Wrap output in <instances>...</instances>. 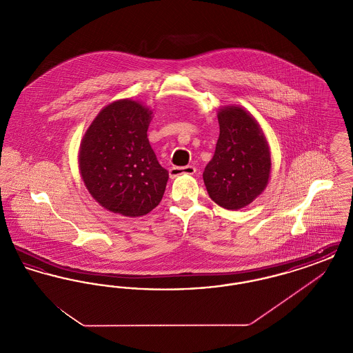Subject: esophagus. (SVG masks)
<instances>
[{"label":"esophagus","instance_id":"esophagus-1","mask_svg":"<svg viewBox=\"0 0 353 353\" xmlns=\"http://www.w3.org/2000/svg\"><path fill=\"white\" fill-rule=\"evenodd\" d=\"M196 168L193 165H186V167H172L169 169V176L172 179L180 176V174H194Z\"/></svg>","mask_w":353,"mask_h":353}]
</instances>
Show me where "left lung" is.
<instances>
[{
	"label": "left lung",
	"instance_id": "left-lung-1",
	"mask_svg": "<svg viewBox=\"0 0 353 353\" xmlns=\"http://www.w3.org/2000/svg\"><path fill=\"white\" fill-rule=\"evenodd\" d=\"M219 123L216 152L202 177L213 201L236 210L254 201L269 183V145L256 120L241 107L221 110Z\"/></svg>",
	"mask_w": 353,
	"mask_h": 353
}]
</instances>
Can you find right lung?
<instances>
[{
	"mask_svg": "<svg viewBox=\"0 0 353 353\" xmlns=\"http://www.w3.org/2000/svg\"><path fill=\"white\" fill-rule=\"evenodd\" d=\"M152 111L131 99L104 107L84 134L79 168L91 196L125 217L150 213L169 179L152 150L147 131Z\"/></svg>",
	"mask_w": 353,
	"mask_h": 353,
	"instance_id": "1",
	"label": "right lung"
}]
</instances>
